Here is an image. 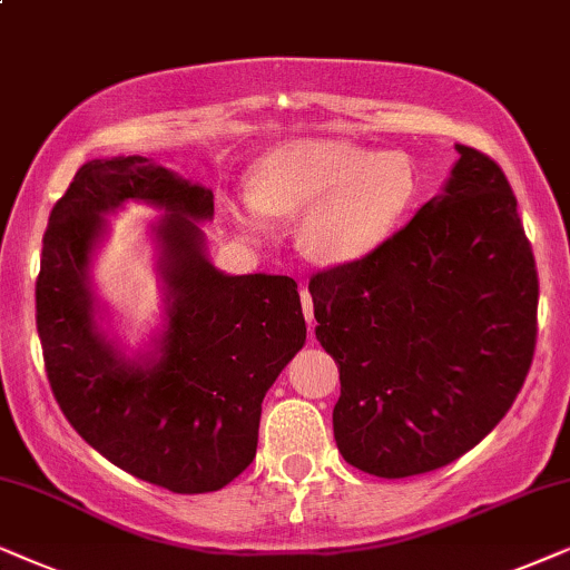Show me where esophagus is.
I'll list each match as a JSON object with an SVG mask.
<instances>
[{"label": "esophagus", "instance_id": "obj_1", "mask_svg": "<svg viewBox=\"0 0 570 570\" xmlns=\"http://www.w3.org/2000/svg\"><path fill=\"white\" fill-rule=\"evenodd\" d=\"M299 297H302V313H305V321L313 325L315 323V309H313V297H309L307 286H302Z\"/></svg>", "mask_w": 570, "mask_h": 570}]
</instances>
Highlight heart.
I'll list each match as a JSON object with an SVG mask.
<instances>
[{
  "label": "heart",
  "instance_id": "heart-1",
  "mask_svg": "<svg viewBox=\"0 0 570 570\" xmlns=\"http://www.w3.org/2000/svg\"><path fill=\"white\" fill-rule=\"evenodd\" d=\"M416 195L420 171L406 154L307 138L273 148L234 210L255 232H265L271 216H299L307 209L305 253L323 265H352L401 229Z\"/></svg>",
  "mask_w": 570,
  "mask_h": 570
}]
</instances>
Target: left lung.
I'll return each mask as SVG.
<instances>
[{
  "mask_svg": "<svg viewBox=\"0 0 570 570\" xmlns=\"http://www.w3.org/2000/svg\"><path fill=\"white\" fill-rule=\"evenodd\" d=\"M456 150L443 195L381 249L309 278L341 377L336 445L385 480L464 456L532 367L540 281L515 195L490 156Z\"/></svg>",
  "mask_w": 570,
  "mask_h": 570,
  "instance_id": "obj_1",
  "label": "left lung"
}]
</instances>
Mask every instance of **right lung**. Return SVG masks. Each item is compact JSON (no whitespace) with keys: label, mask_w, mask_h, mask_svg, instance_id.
<instances>
[{"label":"right lung","mask_w":570,"mask_h":570,"mask_svg":"<svg viewBox=\"0 0 570 570\" xmlns=\"http://www.w3.org/2000/svg\"><path fill=\"white\" fill-rule=\"evenodd\" d=\"M127 199L165 210L155 238L167 325L135 361L95 323L89 281L102 216ZM208 218V187L142 156L94 158L51 208L36 281L43 364L67 422L114 466L181 495L222 490L253 464L265 393L307 338L297 281L214 268L197 226Z\"/></svg>","instance_id":"add662e5"}]
</instances>
